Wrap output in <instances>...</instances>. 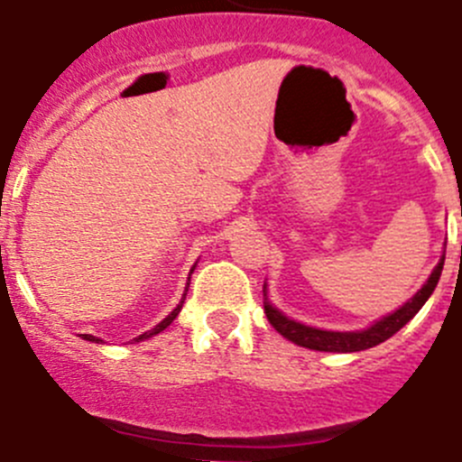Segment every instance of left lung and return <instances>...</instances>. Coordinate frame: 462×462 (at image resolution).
I'll return each mask as SVG.
<instances>
[{
  "label": "left lung",
  "instance_id": "8db88e82",
  "mask_svg": "<svg viewBox=\"0 0 462 462\" xmlns=\"http://www.w3.org/2000/svg\"><path fill=\"white\" fill-rule=\"evenodd\" d=\"M442 265H445V256L440 258V263H438L436 270L431 272L429 281L421 285V290L412 297L411 301H406L402 309L394 310V313L388 315V318L372 324V327L365 328V331L340 333V331H322V328L304 327V324L294 322V319H288L283 313H279L274 306H270V301H265V315L267 319H270L272 327H274L281 336L288 337V340L294 342V345L306 346V349L336 351V354L370 349V346H376L381 345V342L388 340V337H393L399 328L406 327V324L415 318L417 310L426 304V300H429V297L433 294V290H436L438 281H440V274H442ZM263 292H265V288H263Z\"/></svg>",
  "mask_w": 462,
  "mask_h": 462
}]
</instances>
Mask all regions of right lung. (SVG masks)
<instances>
[{
    "label": "right lung",
    "instance_id": "1",
    "mask_svg": "<svg viewBox=\"0 0 462 462\" xmlns=\"http://www.w3.org/2000/svg\"><path fill=\"white\" fill-rule=\"evenodd\" d=\"M181 306H183V301H181V304H179V306H177V309H174V310H172V313H170V315H168V318L162 319V322H161V324H158V327H153V328H152V331L143 333V336H140V337H135V340H147V337H152V336H156V333L165 331V328H168V327H170V324H172V322H174V318H177V315H179V310H181ZM83 340H90V342H99V337H95V336H88V333H83Z\"/></svg>",
    "mask_w": 462,
    "mask_h": 462
}]
</instances>
